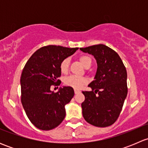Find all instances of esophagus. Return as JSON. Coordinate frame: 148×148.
<instances>
[{
	"label": "esophagus",
	"mask_w": 148,
	"mask_h": 148,
	"mask_svg": "<svg viewBox=\"0 0 148 148\" xmlns=\"http://www.w3.org/2000/svg\"><path fill=\"white\" fill-rule=\"evenodd\" d=\"M79 92H80V91L78 90V89H74V93H75V95L79 93Z\"/></svg>",
	"instance_id": "obj_1"
}]
</instances>
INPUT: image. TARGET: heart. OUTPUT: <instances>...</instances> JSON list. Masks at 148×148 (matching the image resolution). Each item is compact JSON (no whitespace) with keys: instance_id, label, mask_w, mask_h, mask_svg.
I'll return each mask as SVG.
<instances>
[{"instance_id":"obj_1","label":"heart","mask_w":148,"mask_h":148,"mask_svg":"<svg viewBox=\"0 0 148 148\" xmlns=\"http://www.w3.org/2000/svg\"><path fill=\"white\" fill-rule=\"evenodd\" d=\"M79 61L82 64L84 67H87L91 65L92 64V59L89 56H86V55H83L79 57ZM69 59L68 58L63 59L62 62L59 65V69H60L61 72L63 74L67 73L69 70ZM87 82V79L84 77H79V76L75 75H71L66 77L64 79V83L66 86H70L74 89H80L82 87L83 85Z\"/></svg>"}]
</instances>
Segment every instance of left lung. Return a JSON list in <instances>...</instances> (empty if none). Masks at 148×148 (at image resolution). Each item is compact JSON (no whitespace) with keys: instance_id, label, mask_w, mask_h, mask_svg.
<instances>
[{"instance_id":"left-lung-1","label":"left lung","mask_w":148,"mask_h":148,"mask_svg":"<svg viewBox=\"0 0 148 148\" xmlns=\"http://www.w3.org/2000/svg\"><path fill=\"white\" fill-rule=\"evenodd\" d=\"M80 50L93 55L97 63L95 80L89 84L92 90L82 92L83 117L94 126H110L120 116L127 95L126 68L117 52L104 44Z\"/></svg>"}]
</instances>
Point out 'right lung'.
Returning <instances> with one entry per match:
<instances>
[{"label": "right lung", "instance_id": "add662e5", "mask_svg": "<svg viewBox=\"0 0 148 148\" xmlns=\"http://www.w3.org/2000/svg\"><path fill=\"white\" fill-rule=\"evenodd\" d=\"M78 48L43 46L26 62L21 77V103L28 118L37 128L50 130L59 126L66 115L65 105L74 95L72 87L64 86L59 92L51 90L61 81L59 65Z\"/></svg>", "mask_w": 148, "mask_h": 148}]
</instances>
